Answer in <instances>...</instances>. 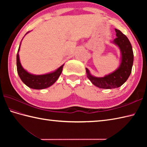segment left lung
Listing matches in <instances>:
<instances>
[{
    "label": "left lung",
    "instance_id": "left-lung-1",
    "mask_svg": "<svg viewBox=\"0 0 147 147\" xmlns=\"http://www.w3.org/2000/svg\"><path fill=\"white\" fill-rule=\"evenodd\" d=\"M116 38L112 42L117 45L121 52V63L116 69L104 77H96L86 68L87 78L95 86L103 89H112L120 87L128 79L133 64L132 46L127 36L120 30L115 29Z\"/></svg>",
    "mask_w": 147,
    "mask_h": 147
}]
</instances>
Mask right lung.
I'll return each instance as SVG.
<instances>
[{
    "mask_svg": "<svg viewBox=\"0 0 147 147\" xmlns=\"http://www.w3.org/2000/svg\"><path fill=\"white\" fill-rule=\"evenodd\" d=\"M29 32H27L25 34V35ZM21 43L20 47H19L17 54L16 63L18 75L20 76L22 82L25 84L27 86H28L29 88L35 90L44 89L49 88V87L52 86L53 84L55 83L56 81L58 80L59 77L60 76L64 64H62L61 66L57 68L56 70L47 74L36 75V74L30 73L29 72H28L26 69H24L23 66L21 65V64L20 62L19 51H20V50Z\"/></svg>",
    "mask_w": 147,
    "mask_h": 147,
    "instance_id": "1",
    "label": "right lung"
}]
</instances>
